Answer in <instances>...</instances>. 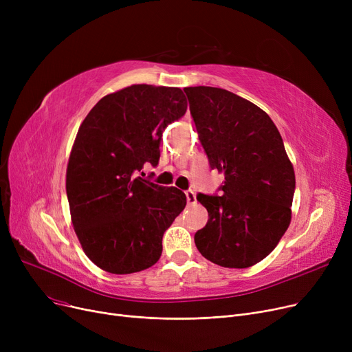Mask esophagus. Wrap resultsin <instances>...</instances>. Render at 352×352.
I'll return each mask as SVG.
<instances>
[{
	"mask_svg": "<svg viewBox=\"0 0 352 352\" xmlns=\"http://www.w3.org/2000/svg\"><path fill=\"white\" fill-rule=\"evenodd\" d=\"M186 197H187V202L190 206H192V204H197V197H195V194H194V191H186Z\"/></svg>",
	"mask_w": 352,
	"mask_h": 352,
	"instance_id": "1",
	"label": "esophagus"
}]
</instances>
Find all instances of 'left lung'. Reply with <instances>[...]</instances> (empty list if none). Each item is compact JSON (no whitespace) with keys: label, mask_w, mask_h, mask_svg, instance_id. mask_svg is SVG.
Returning a JSON list of instances; mask_svg holds the SVG:
<instances>
[{"label":"left lung","mask_w":352,"mask_h":352,"mask_svg":"<svg viewBox=\"0 0 352 352\" xmlns=\"http://www.w3.org/2000/svg\"><path fill=\"white\" fill-rule=\"evenodd\" d=\"M184 91L211 168L226 178L221 197H197L208 223L195 234V245L217 265L252 267L291 223L295 174L281 134L265 111L227 89Z\"/></svg>","instance_id":"1"}]
</instances>
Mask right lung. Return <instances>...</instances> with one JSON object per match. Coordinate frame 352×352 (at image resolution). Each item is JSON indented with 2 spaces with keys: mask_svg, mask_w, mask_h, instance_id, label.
Instances as JSON below:
<instances>
[{
  "mask_svg": "<svg viewBox=\"0 0 352 352\" xmlns=\"http://www.w3.org/2000/svg\"><path fill=\"white\" fill-rule=\"evenodd\" d=\"M187 111L181 88L135 84L101 98L77 133L67 165L71 221L89 260L111 274L153 267L186 194L135 177L160 160L165 126Z\"/></svg>",
  "mask_w": 352,
  "mask_h": 352,
  "instance_id": "1",
  "label": "right lung"
}]
</instances>
